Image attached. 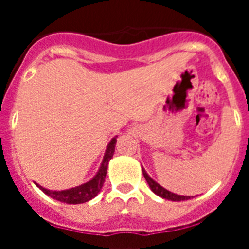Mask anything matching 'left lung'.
I'll return each instance as SVG.
<instances>
[{"label": "left lung", "mask_w": 249, "mask_h": 249, "mask_svg": "<svg viewBox=\"0 0 249 249\" xmlns=\"http://www.w3.org/2000/svg\"><path fill=\"white\" fill-rule=\"evenodd\" d=\"M142 172H143L144 178H146V181H147V183H148V186L151 187V190L153 191V192H155L157 196L162 197V198L169 199V201H175V202L187 201V199H191L190 196H179V195H176V193H172V192H169V191H167L166 188H163L162 186H160L157 182L153 181V179H152V178L147 175V172L144 171L143 168H142Z\"/></svg>", "instance_id": "8db88e82"}]
</instances>
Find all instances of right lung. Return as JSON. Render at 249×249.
Returning <instances> with one entry per match:
<instances>
[{
  "mask_svg": "<svg viewBox=\"0 0 249 249\" xmlns=\"http://www.w3.org/2000/svg\"><path fill=\"white\" fill-rule=\"evenodd\" d=\"M117 137V136H116ZM116 137H113L111 140V142L107 146L106 149L105 157H103L102 164H101L100 169H98L97 175L92 178L91 181L87 182L85 184H81V186H77L71 190H65V191H50L43 188L42 186L37 184L39 190H42V192H45L46 195L50 196L51 198L56 199V201L63 202V203L68 204H78V203H85V202H89V199L94 198L96 196L98 195V192L102 188L103 183H105L106 173H107V167H108V162L112 157H113L114 153V147H116Z\"/></svg>",
  "mask_w": 249,
  "mask_h": 249,
  "instance_id": "1",
  "label": "right lung"
}]
</instances>
